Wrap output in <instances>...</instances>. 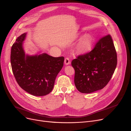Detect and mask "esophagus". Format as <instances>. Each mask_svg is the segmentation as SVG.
I'll list each match as a JSON object with an SVG mask.
<instances>
[{
	"mask_svg": "<svg viewBox=\"0 0 131 131\" xmlns=\"http://www.w3.org/2000/svg\"><path fill=\"white\" fill-rule=\"evenodd\" d=\"M64 62H65V64L66 65H70V59L69 58H66L65 59V60H64Z\"/></svg>",
	"mask_w": 131,
	"mask_h": 131,
	"instance_id": "34e87169",
	"label": "esophagus"
}]
</instances>
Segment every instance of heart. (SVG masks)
I'll return each instance as SVG.
<instances>
[{"label":"heart","instance_id":"b5f03b06","mask_svg":"<svg viewBox=\"0 0 131 131\" xmlns=\"http://www.w3.org/2000/svg\"><path fill=\"white\" fill-rule=\"evenodd\" d=\"M93 45V37L91 35H86L80 38L77 47L80 51L86 52L90 50L92 48Z\"/></svg>","mask_w":131,"mask_h":131}]
</instances>
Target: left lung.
Instances as JSON below:
<instances>
[{
    "mask_svg": "<svg viewBox=\"0 0 131 131\" xmlns=\"http://www.w3.org/2000/svg\"><path fill=\"white\" fill-rule=\"evenodd\" d=\"M117 64V52L112 38L107 35L100 39L91 52L72 60L77 89L83 93L103 89L110 80Z\"/></svg>",
    "mask_w": 131,
    "mask_h": 131,
    "instance_id": "left-lung-1",
    "label": "left lung"
}]
</instances>
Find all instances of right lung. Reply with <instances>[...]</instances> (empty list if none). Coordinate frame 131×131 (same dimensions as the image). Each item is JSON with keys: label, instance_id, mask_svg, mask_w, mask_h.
I'll return each mask as SVG.
<instances>
[{"label": "right lung", "instance_id": "1", "mask_svg": "<svg viewBox=\"0 0 131 131\" xmlns=\"http://www.w3.org/2000/svg\"><path fill=\"white\" fill-rule=\"evenodd\" d=\"M26 33L17 38L11 48V64L18 85L35 96L49 94L56 77L64 65V57H53L47 53L26 54L23 43Z\"/></svg>", "mask_w": 131, "mask_h": 131}]
</instances>
